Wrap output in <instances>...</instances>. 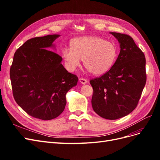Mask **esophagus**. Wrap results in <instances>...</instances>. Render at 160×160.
Segmentation results:
<instances>
[{
  "label": "esophagus",
  "mask_w": 160,
  "mask_h": 160,
  "mask_svg": "<svg viewBox=\"0 0 160 160\" xmlns=\"http://www.w3.org/2000/svg\"><path fill=\"white\" fill-rule=\"evenodd\" d=\"M79 81H80V83L82 84H86L87 83H88V80H87L86 79H84V78H80Z\"/></svg>",
  "instance_id": "esophagus-1"
}]
</instances>
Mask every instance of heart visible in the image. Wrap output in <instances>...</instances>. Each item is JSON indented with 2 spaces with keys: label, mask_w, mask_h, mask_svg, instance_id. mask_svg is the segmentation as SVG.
I'll return each instance as SVG.
<instances>
[{
  "label": "heart",
  "mask_w": 160,
  "mask_h": 160,
  "mask_svg": "<svg viewBox=\"0 0 160 160\" xmlns=\"http://www.w3.org/2000/svg\"><path fill=\"white\" fill-rule=\"evenodd\" d=\"M62 55L68 69L74 71L83 59L85 68L91 73L99 75L113 67L118 56L114 42L99 37L89 36L75 38L71 48L62 49Z\"/></svg>",
  "instance_id": "heart-1"
}]
</instances>
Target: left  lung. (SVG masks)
<instances>
[{"label":"left lung","mask_w":160,"mask_h":160,"mask_svg":"<svg viewBox=\"0 0 160 160\" xmlns=\"http://www.w3.org/2000/svg\"><path fill=\"white\" fill-rule=\"evenodd\" d=\"M118 40L120 52L113 67L90 80L93 89L92 107L100 117L118 119L135 109L146 83V58L133 38L125 34L110 32Z\"/></svg>","instance_id":"8db88e82"}]
</instances>
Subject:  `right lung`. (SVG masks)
<instances>
[{"label": "right lung", "instance_id": "1", "mask_svg": "<svg viewBox=\"0 0 160 160\" xmlns=\"http://www.w3.org/2000/svg\"><path fill=\"white\" fill-rule=\"evenodd\" d=\"M59 35L27 41L14 55L10 77L14 99L33 118L55 119L64 111L66 94L78 77L61 64L62 57L50 51Z\"/></svg>", "mask_w": 160, "mask_h": 160}]
</instances>
